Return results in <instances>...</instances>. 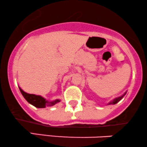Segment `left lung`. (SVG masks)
I'll list each match as a JSON object with an SVG mask.
<instances>
[{
    "label": "left lung",
    "instance_id": "obj_1",
    "mask_svg": "<svg viewBox=\"0 0 147 147\" xmlns=\"http://www.w3.org/2000/svg\"><path fill=\"white\" fill-rule=\"evenodd\" d=\"M126 92H125V93H124L122 96H121V97H117V98H115V99H113V101H111V102L109 103V104H116V103H117L118 102H119V101H120L121 99H122L123 97H124V96L126 95Z\"/></svg>",
    "mask_w": 147,
    "mask_h": 147
}]
</instances>
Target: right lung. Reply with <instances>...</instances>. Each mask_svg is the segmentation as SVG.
Listing matches in <instances>:
<instances>
[{"instance_id":"right-lung-1","label":"right lung","mask_w":147,"mask_h":147,"mask_svg":"<svg viewBox=\"0 0 147 147\" xmlns=\"http://www.w3.org/2000/svg\"><path fill=\"white\" fill-rule=\"evenodd\" d=\"M20 91H21V94L23 95L24 98L28 101L30 104L34 106L36 108H45L46 106H52L57 103L60 102V100L56 99V100L52 101V102H49V101L45 99L43 97L39 95H35L33 94H28L23 91L21 88L19 87Z\"/></svg>"}]
</instances>
